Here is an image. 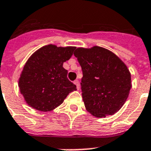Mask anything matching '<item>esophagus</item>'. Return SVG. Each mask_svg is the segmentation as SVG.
Masks as SVG:
<instances>
[{
	"mask_svg": "<svg viewBox=\"0 0 151 151\" xmlns=\"http://www.w3.org/2000/svg\"><path fill=\"white\" fill-rule=\"evenodd\" d=\"M73 83H74V85H76L77 89L78 90L80 89V84H79V81H78V80H75L74 81H73Z\"/></svg>",
	"mask_w": 151,
	"mask_h": 151,
	"instance_id": "esophagus-1",
	"label": "esophagus"
}]
</instances>
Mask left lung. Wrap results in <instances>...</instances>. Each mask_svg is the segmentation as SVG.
Returning <instances> with one entry per match:
<instances>
[{
    "instance_id": "obj_1",
    "label": "left lung",
    "mask_w": 151,
    "mask_h": 151,
    "mask_svg": "<svg viewBox=\"0 0 151 151\" xmlns=\"http://www.w3.org/2000/svg\"><path fill=\"white\" fill-rule=\"evenodd\" d=\"M73 55L82 70L81 86L86 110L96 117L114 114L132 88L126 65L114 53L99 46L78 48Z\"/></svg>"
}]
</instances>
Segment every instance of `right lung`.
Instances as JSON below:
<instances>
[{
    "mask_svg": "<svg viewBox=\"0 0 151 151\" xmlns=\"http://www.w3.org/2000/svg\"><path fill=\"white\" fill-rule=\"evenodd\" d=\"M75 48L48 45L29 57L19 80L20 92L29 106L51 111L62 104L70 92L77 90L63 66Z\"/></svg>",
    "mask_w": 151,
    "mask_h": 151,
    "instance_id": "1",
    "label": "right lung"
}]
</instances>
